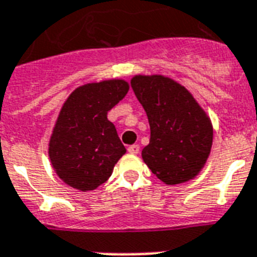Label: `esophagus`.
<instances>
[{
    "instance_id": "34e87169",
    "label": "esophagus",
    "mask_w": 257,
    "mask_h": 257,
    "mask_svg": "<svg viewBox=\"0 0 257 257\" xmlns=\"http://www.w3.org/2000/svg\"><path fill=\"white\" fill-rule=\"evenodd\" d=\"M128 153L130 154H138L139 153V146L138 145H133V146H130V147H128Z\"/></svg>"
}]
</instances>
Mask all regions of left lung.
Segmentation results:
<instances>
[{"mask_svg": "<svg viewBox=\"0 0 257 257\" xmlns=\"http://www.w3.org/2000/svg\"><path fill=\"white\" fill-rule=\"evenodd\" d=\"M131 87L150 123L143 162L166 184L194 179L212 147V123L192 94L164 75H135Z\"/></svg>", "mask_w": 257, "mask_h": 257, "instance_id": "1", "label": "left lung"}]
</instances>
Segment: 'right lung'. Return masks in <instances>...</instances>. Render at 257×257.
<instances>
[{
    "mask_svg": "<svg viewBox=\"0 0 257 257\" xmlns=\"http://www.w3.org/2000/svg\"><path fill=\"white\" fill-rule=\"evenodd\" d=\"M123 79L79 86L63 103L49 142V158L59 179L93 191L111 176L126 149L107 112L128 91Z\"/></svg>",
    "mask_w": 257,
    "mask_h": 257,
    "instance_id": "obj_1",
    "label": "right lung"
}]
</instances>
